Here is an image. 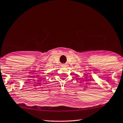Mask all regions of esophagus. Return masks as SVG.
<instances>
[{
    "label": "esophagus",
    "mask_w": 123,
    "mask_h": 123,
    "mask_svg": "<svg viewBox=\"0 0 123 123\" xmlns=\"http://www.w3.org/2000/svg\"><path fill=\"white\" fill-rule=\"evenodd\" d=\"M61 66L63 68H66V67H67V65L66 64H62Z\"/></svg>",
    "instance_id": "34e87169"
}]
</instances>
